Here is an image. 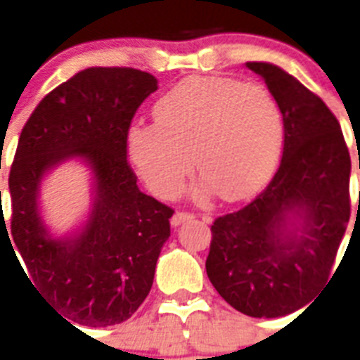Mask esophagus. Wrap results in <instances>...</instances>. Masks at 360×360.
<instances>
[{
    "label": "esophagus",
    "mask_w": 360,
    "mask_h": 360,
    "mask_svg": "<svg viewBox=\"0 0 360 360\" xmlns=\"http://www.w3.org/2000/svg\"><path fill=\"white\" fill-rule=\"evenodd\" d=\"M193 218H195V214H191V212L178 211V212H174L173 218H171V225L178 227V225L186 224V221H191V219H193Z\"/></svg>",
    "instance_id": "esophagus-1"
}]
</instances>
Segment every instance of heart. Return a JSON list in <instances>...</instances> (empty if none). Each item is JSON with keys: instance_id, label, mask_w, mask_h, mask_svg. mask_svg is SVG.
I'll return each instance as SVG.
<instances>
[{"instance_id": "b5f03b06", "label": "heart", "mask_w": 360, "mask_h": 360, "mask_svg": "<svg viewBox=\"0 0 360 360\" xmlns=\"http://www.w3.org/2000/svg\"><path fill=\"white\" fill-rule=\"evenodd\" d=\"M155 122H133L126 144L135 169L157 196H174L193 165L196 193L225 202L250 196L278 164L283 115L263 84L189 77L162 95Z\"/></svg>"}]
</instances>
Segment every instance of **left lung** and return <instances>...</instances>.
Returning a JSON list of instances; mask_svg holds the SVG:
<instances>
[{
    "label": "left lung",
    "mask_w": 360,
    "mask_h": 360,
    "mask_svg": "<svg viewBox=\"0 0 360 360\" xmlns=\"http://www.w3.org/2000/svg\"><path fill=\"white\" fill-rule=\"evenodd\" d=\"M247 68L262 75L281 110V164L249 205L214 219L205 270L238 311L281 317L310 303L332 276L352 212V162L323 98L279 66ZM294 215L299 226L290 221Z\"/></svg>",
    "instance_id": "obj_1"
}]
</instances>
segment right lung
<instances>
[{
	"label": "right lung",
	"instance_id": "1",
	"mask_svg": "<svg viewBox=\"0 0 360 360\" xmlns=\"http://www.w3.org/2000/svg\"><path fill=\"white\" fill-rule=\"evenodd\" d=\"M157 82L135 68H86L37 104L19 136L8 176V240L32 287L70 324L122 323L151 290L174 211L139 189L126 136ZM68 158L92 167L94 207L77 237L52 238L37 196L42 174Z\"/></svg>",
	"mask_w": 360,
	"mask_h": 360
}]
</instances>
